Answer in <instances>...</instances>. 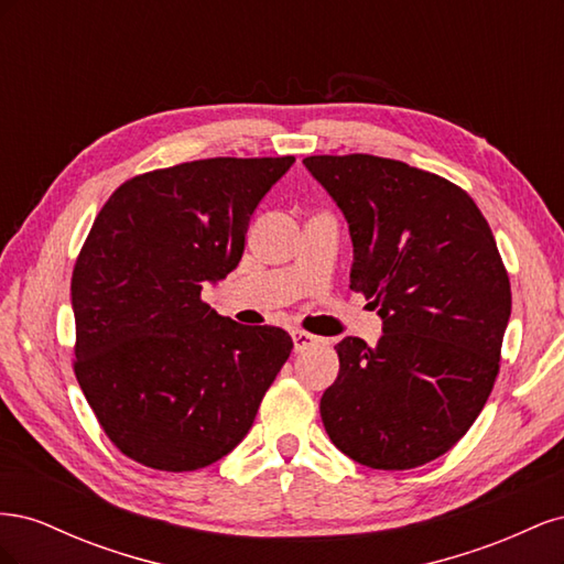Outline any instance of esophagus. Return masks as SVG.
Returning <instances> with one entry per match:
<instances>
[{
	"instance_id": "34e87169",
	"label": "esophagus",
	"mask_w": 564,
	"mask_h": 564,
	"mask_svg": "<svg viewBox=\"0 0 564 564\" xmlns=\"http://www.w3.org/2000/svg\"><path fill=\"white\" fill-rule=\"evenodd\" d=\"M292 338H294V350H296V352L308 350L311 346L317 344V336H313V334H308V332H303V329H294V332H292Z\"/></svg>"
}]
</instances>
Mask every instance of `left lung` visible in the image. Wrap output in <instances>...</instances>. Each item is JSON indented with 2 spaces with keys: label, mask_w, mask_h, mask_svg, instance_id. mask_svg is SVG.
Masks as SVG:
<instances>
[{
  "label": "left lung",
  "mask_w": 564,
  "mask_h": 564,
  "mask_svg": "<svg viewBox=\"0 0 564 564\" xmlns=\"http://www.w3.org/2000/svg\"><path fill=\"white\" fill-rule=\"evenodd\" d=\"M303 164L344 212L350 289L383 319L377 348L336 344L319 414L334 445L377 470H409L468 433L499 377L510 280L491 228L456 183L398 160Z\"/></svg>",
  "instance_id": "1"
}]
</instances>
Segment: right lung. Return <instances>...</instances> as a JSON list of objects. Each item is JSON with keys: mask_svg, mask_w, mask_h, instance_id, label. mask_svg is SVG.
<instances>
[{"mask_svg": "<svg viewBox=\"0 0 564 564\" xmlns=\"http://www.w3.org/2000/svg\"><path fill=\"white\" fill-rule=\"evenodd\" d=\"M284 158H212L124 181L73 270L75 377L124 456L187 473L230 454L294 344L202 301L240 263L256 204Z\"/></svg>", "mask_w": 564, "mask_h": 564, "instance_id": "1", "label": "right lung"}]
</instances>
